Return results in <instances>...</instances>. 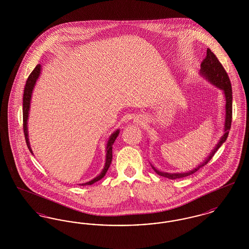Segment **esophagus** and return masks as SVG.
Segmentation results:
<instances>
[{"label": "esophagus", "mask_w": 249, "mask_h": 249, "mask_svg": "<svg viewBox=\"0 0 249 249\" xmlns=\"http://www.w3.org/2000/svg\"><path fill=\"white\" fill-rule=\"evenodd\" d=\"M134 121L136 122V124H139V125H142V123H143V122H142V119H139V118H138V119H135Z\"/></svg>", "instance_id": "esophagus-1"}]
</instances>
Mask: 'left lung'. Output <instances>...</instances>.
<instances>
[{"label": "left lung", "instance_id": "8db88e82", "mask_svg": "<svg viewBox=\"0 0 249 249\" xmlns=\"http://www.w3.org/2000/svg\"><path fill=\"white\" fill-rule=\"evenodd\" d=\"M200 75L203 79H205L207 82L211 84L213 87L217 88L218 89L222 90V93L225 98V122H224V128H223V135L219 139V141L216 143V145L213 147V150L208 155V157L205 158V160L201 162V164L196 166L194 169L190 170L189 172L185 173H167V172H161L158 170L153 164L150 163L152 169L155 172L163 178H169V179H177V178H185L194 174L197 172L202 166L207 164V162L213 158L214 153L217 151V149L225 142L229 131L231 130V118H232V90H231V85L230 78L227 74L223 66L219 62V60L215 57V55L210 50V48H207L206 57L201 62V70H200Z\"/></svg>", "mask_w": 249, "mask_h": 249}]
</instances>
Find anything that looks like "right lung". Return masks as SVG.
Here are the masks:
<instances>
[{"mask_svg":"<svg viewBox=\"0 0 249 249\" xmlns=\"http://www.w3.org/2000/svg\"><path fill=\"white\" fill-rule=\"evenodd\" d=\"M41 70H42V65L38 64L35 68V70L32 71V73L29 75L27 82H26V86H25V89H24L23 94V130L24 134H25V139H26V142H27V146L29 148V150L31 151L32 154H34L31 144H30V141H29V133H28V119H29V114H30V107H31V101H32V96H33V92L36 87V82L38 80V78L40 77L41 74ZM119 129L115 130L108 138L107 140V144H106V162H105V166L104 169L102 170V172L96 177V178L91 179L90 181L87 182V183H83L81 184L82 186H88V185H92L94 184L95 182L101 180L102 178H104L107 174V170L109 168V166L111 164L112 161V157H113V143L116 141L117 137L119 136Z\"/></svg>","mask_w":249,"mask_h":249,"instance_id":"obj_1","label":"right lung"}]
</instances>
